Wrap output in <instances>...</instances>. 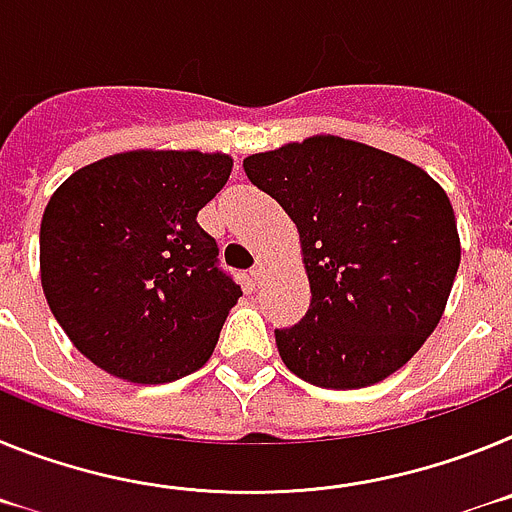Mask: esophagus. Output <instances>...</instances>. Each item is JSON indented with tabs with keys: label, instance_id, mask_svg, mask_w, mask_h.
I'll return each instance as SVG.
<instances>
[{
	"label": "esophagus",
	"instance_id": "1",
	"mask_svg": "<svg viewBox=\"0 0 512 512\" xmlns=\"http://www.w3.org/2000/svg\"><path fill=\"white\" fill-rule=\"evenodd\" d=\"M265 270H268V265H265V262H262V260H257L255 265H252V268H250L252 283H260L262 278H265Z\"/></svg>",
	"mask_w": 512,
	"mask_h": 512
}]
</instances>
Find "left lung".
I'll return each instance as SVG.
<instances>
[{
  "mask_svg": "<svg viewBox=\"0 0 512 512\" xmlns=\"http://www.w3.org/2000/svg\"><path fill=\"white\" fill-rule=\"evenodd\" d=\"M299 229L311 304L275 330L283 363L322 389L402 368L441 322L461 247L448 195L415 164L337 136L244 159Z\"/></svg>",
  "mask_w": 512,
  "mask_h": 512,
  "instance_id": "obj_1",
  "label": "left lung"
}]
</instances>
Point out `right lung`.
Instances as JSON below:
<instances>
[{"label": "right lung", "mask_w": 512, "mask_h": 512, "mask_svg": "<svg viewBox=\"0 0 512 512\" xmlns=\"http://www.w3.org/2000/svg\"><path fill=\"white\" fill-rule=\"evenodd\" d=\"M231 159L126 151L87 164L48 201L41 283L56 322L102 371L167 384L211 358L242 296L198 211Z\"/></svg>", "instance_id": "add662e5"}]
</instances>
